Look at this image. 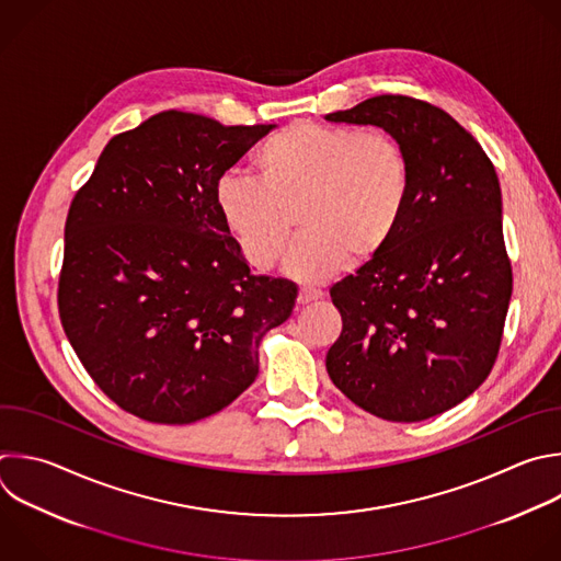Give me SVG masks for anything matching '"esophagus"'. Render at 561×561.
<instances>
[{
  "mask_svg": "<svg viewBox=\"0 0 561 561\" xmlns=\"http://www.w3.org/2000/svg\"><path fill=\"white\" fill-rule=\"evenodd\" d=\"M321 290H317V288H301L299 290V295H297V304L299 306H306V304H312V301H317V299H321Z\"/></svg>",
  "mask_w": 561,
  "mask_h": 561,
  "instance_id": "obj_1",
  "label": "esophagus"
}]
</instances>
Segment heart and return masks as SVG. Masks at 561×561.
<instances>
[{"instance_id":"1","label":"heart","mask_w":561,"mask_h":561,"mask_svg":"<svg viewBox=\"0 0 561 561\" xmlns=\"http://www.w3.org/2000/svg\"><path fill=\"white\" fill-rule=\"evenodd\" d=\"M253 164L257 178H220L222 222L249 264L268 271L284 255L299 214L304 233L286 268L306 282L330 277L345 257L354 264L377 257L412 194L408 151L381 131L297 121L262 140Z\"/></svg>"}]
</instances>
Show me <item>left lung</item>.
<instances>
[{
  "mask_svg": "<svg viewBox=\"0 0 561 561\" xmlns=\"http://www.w3.org/2000/svg\"><path fill=\"white\" fill-rule=\"evenodd\" d=\"M325 121L383 127L412 164L397 233L330 288L343 330L325 369L360 410L419 423L462 403L495 363L513 293L500 180L480 142L427 101L381 94Z\"/></svg>",
  "mask_w": 561,
  "mask_h": 561,
  "instance_id": "left-lung-1",
  "label": "left lung"
}]
</instances>
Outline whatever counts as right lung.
<instances>
[{
	"label": "right lung",
	"instance_id": "add662e5",
	"mask_svg": "<svg viewBox=\"0 0 561 561\" xmlns=\"http://www.w3.org/2000/svg\"><path fill=\"white\" fill-rule=\"evenodd\" d=\"M275 125L167 110L114 136L66 220L59 314L94 383L125 412L186 425L257 377L262 336L297 299L255 275L216 186Z\"/></svg>",
	"mask_w": 561,
	"mask_h": 561
}]
</instances>
